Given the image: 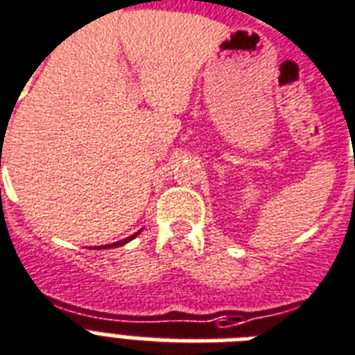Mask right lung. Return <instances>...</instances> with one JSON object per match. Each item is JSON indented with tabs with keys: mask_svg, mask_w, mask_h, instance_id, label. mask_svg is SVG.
<instances>
[{
	"mask_svg": "<svg viewBox=\"0 0 355 355\" xmlns=\"http://www.w3.org/2000/svg\"><path fill=\"white\" fill-rule=\"evenodd\" d=\"M140 232H137L135 233V235H131V237H128V239H123V241H116V243H112V244H105V246H100V248L98 250H105V248H118V246H123V244L125 243H129V241H133L135 237H137V235H139Z\"/></svg>",
	"mask_w": 355,
	"mask_h": 355,
	"instance_id": "obj_1",
	"label": "right lung"
}]
</instances>
